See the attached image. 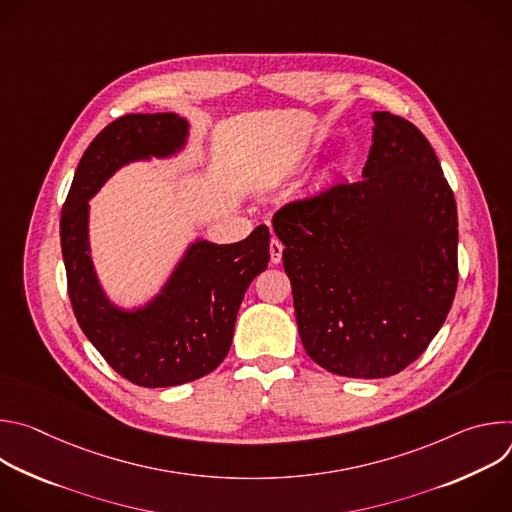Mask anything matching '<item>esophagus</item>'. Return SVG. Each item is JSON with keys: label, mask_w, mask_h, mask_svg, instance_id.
Segmentation results:
<instances>
[{"label": "esophagus", "mask_w": 512, "mask_h": 512, "mask_svg": "<svg viewBox=\"0 0 512 512\" xmlns=\"http://www.w3.org/2000/svg\"><path fill=\"white\" fill-rule=\"evenodd\" d=\"M281 253H283V245L277 237H271V243H269V255H271V263L277 265L281 261Z\"/></svg>", "instance_id": "obj_1"}]
</instances>
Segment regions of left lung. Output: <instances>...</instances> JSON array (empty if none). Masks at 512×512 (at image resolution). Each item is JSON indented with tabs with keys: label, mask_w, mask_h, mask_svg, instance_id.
<instances>
[{
	"label": "left lung",
	"mask_w": 512,
	"mask_h": 512,
	"mask_svg": "<svg viewBox=\"0 0 512 512\" xmlns=\"http://www.w3.org/2000/svg\"><path fill=\"white\" fill-rule=\"evenodd\" d=\"M362 180L273 214L302 344L352 379L401 373L440 332L458 287V210L425 135L373 113Z\"/></svg>",
	"instance_id": "1"
}]
</instances>
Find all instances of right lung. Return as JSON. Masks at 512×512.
I'll list each match as a JSON object with an SVG mask.
<instances>
[{
	"label": "right lung",
	"mask_w": 512,
	"mask_h": 512,
	"mask_svg": "<svg viewBox=\"0 0 512 512\" xmlns=\"http://www.w3.org/2000/svg\"><path fill=\"white\" fill-rule=\"evenodd\" d=\"M188 121L176 113H131L109 123L83 154L60 214L68 298L91 344L139 387L196 381L229 354L249 283L267 269L269 229L233 245L196 241L160 294L127 312L109 302L89 255V200L121 166L184 148Z\"/></svg>",
	"instance_id": "right-lung-1"
}]
</instances>
